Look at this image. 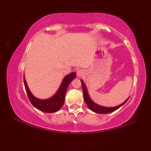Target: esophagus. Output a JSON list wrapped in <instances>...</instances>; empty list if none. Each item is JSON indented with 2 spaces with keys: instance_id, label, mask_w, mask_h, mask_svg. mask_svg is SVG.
I'll use <instances>...</instances> for the list:
<instances>
[{
  "instance_id": "1",
  "label": "esophagus",
  "mask_w": 151,
  "mask_h": 151,
  "mask_svg": "<svg viewBox=\"0 0 151 151\" xmlns=\"http://www.w3.org/2000/svg\"><path fill=\"white\" fill-rule=\"evenodd\" d=\"M77 76H79V77H81V76L83 75L84 72H83V71L81 70H79L77 71Z\"/></svg>"
}]
</instances>
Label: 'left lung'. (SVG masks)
I'll return each mask as SVG.
<instances>
[{
  "instance_id": "1",
  "label": "left lung",
  "mask_w": 151,
  "mask_h": 151,
  "mask_svg": "<svg viewBox=\"0 0 151 151\" xmlns=\"http://www.w3.org/2000/svg\"><path fill=\"white\" fill-rule=\"evenodd\" d=\"M81 86H82L83 93H84V101H85V103L86 104V105H87V106L89 107V109H91V110L93 112H96V113H98L100 114H109V113H111V112H114V111L117 110L118 109L120 108L121 106L124 105L129 99V97L125 101L123 102V103L121 104L120 105L116 106L106 107V106H100L92 101V99L90 98L89 94V93H88L87 89H86L85 84H84V81L82 80H81Z\"/></svg>"
}]
</instances>
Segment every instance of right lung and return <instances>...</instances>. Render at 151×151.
Returning a JSON list of instances; mask_svg holds the SVG:
<instances>
[{"mask_svg":"<svg viewBox=\"0 0 151 151\" xmlns=\"http://www.w3.org/2000/svg\"><path fill=\"white\" fill-rule=\"evenodd\" d=\"M76 77L75 72L67 74L62 79V81L60 84V87L56 91V93L52 96L47 99H40L36 98L35 96L31 93L27 86V82H26L25 78L24 77V84L26 92H27V96L32 105L41 111L46 112V113H53L60 110L65 103V98L66 91H67V87L69 84L74 78Z\"/></svg>","mask_w":151,"mask_h":151,"instance_id":"right-lung-1","label":"right lung"}]
</instances>
